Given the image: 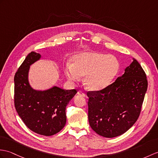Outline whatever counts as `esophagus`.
I'll use <instances>...</instances> for the list:
<instances>
[{
	"instance_id": "obj_1",
	"label": "esophagus",
	"mask_w": 158,
	"mask_h": 158,
	"mask_svg": "<svg viewBox=\"0 0 158 158\" xmlns=\"http://www.w3.org/2000/svg\"><path fill=\"white\" fill-rule=\"evenodd\" d=\"M77 94L79 95V96H83V97H85V94L84 93L83 91H82V90H79L78 92H77Z\"/></svg>"
}]
</instances>
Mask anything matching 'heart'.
Here are the masks:
<instances>
[{"instance_id":"heart-1","label":"heart","mask_w":158,"mask_h":158,"mask_svg":"<svg viewBox=\"0 0 158 158\" xmlns=\"http://www.w3.org/2000/svg\"><path fill=\"white\" fill-rule=\"evenodd\" d=\"M119 62L112 55L98 52H83L75 55L64 68L67 77L73 81L84 76L88 89L100 91L108 87L118 71Z\"/></svg>"}]
</instances>
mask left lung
<instances>
[{"label": "left lung", "instance_id": "8db88e82", "mask_svg": "<svg viewBox=\"0 0 158 158\" xmlns=\"http://www.w3.org/2000/svg\"><path fill=\"white\" fill-rule=\"evenodd\" d=\"M114 82L100 91H88V119L96 133L107 138L125 133L140 114L148 89L145 73L137 60Z\"/></svg>", "mask_w": 158, "mask_h": 158}]
</instances>
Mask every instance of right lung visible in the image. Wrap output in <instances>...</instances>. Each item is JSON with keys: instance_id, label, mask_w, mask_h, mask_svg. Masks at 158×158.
Instances as JSON below:
<instances>
[{"instance_id": "add662e5", "label": "right lung", "mask_w": 158, "mask_h": 158, "mask_svg": "<svg viewBox=\"0 0 158 158\" xmlns=\"http://www.w3.org/2000/svg\"><path fill=\"white\" fill-rule=\"evenodd\" d=\"M40 58L39 53L31 52L18 69L14 77V103L18 114L29 129L51 136L64 128L66 107L77 91L56 86L44 91L33 89L28 80L29 68Z\"/></svg>"}]
</instances>
